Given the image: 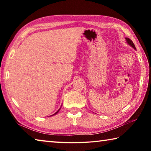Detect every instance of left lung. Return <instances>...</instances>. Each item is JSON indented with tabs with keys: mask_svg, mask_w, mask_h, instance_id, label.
I'll return each instance as SVG.
<instances>
[{
	"mask_svg": "<svg viewBox=\"0 0 151 151\" xmlns=\"http://www.w3.org/2000/svg\"><path fill=\"white\" fill-rule=\"evenodd\" d=\"M125 39H126V41H127L128 45H129L130 46H131V47L133 48L134 50H136V47H135L134 43L132 42V40H131V39H129V38H125Z\"/></svg>",
	"mask_w": 151,
	"mask_h": 151,
	"instance_id": "1",
	"label": "left lung"
}]
</instances>
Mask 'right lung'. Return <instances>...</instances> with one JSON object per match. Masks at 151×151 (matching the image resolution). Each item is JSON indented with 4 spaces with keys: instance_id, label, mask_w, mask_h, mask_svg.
<instances>
[{
    "instance_id": "1",
    "label": "right lung",
    "mask_w": 151,
    "mask_h": 151,
    "mask_svg": "<svg viewBox=\"0 0 151 151\" xmlns=\"http://www.w3.org/2000/svg\"><path fill=\"white\" fill-rule=\"evenodd\" d=\"M60 109H58V111H57V112H55V113L54 114H52V115H55V114H57V113H58V111H59V110H60ZM52 115H51V116H52Z\"/></svg>"
}]
</instances>
